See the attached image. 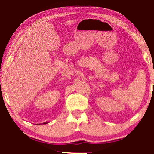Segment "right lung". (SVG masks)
Masks as SVG:
<instances>
[{"label":"right lung","mask_w":154,"mask_h":154,"mask_svg":"<svg viewBox=\"0 0 154 154\" xmlns=\"http://www.w3.org/2000/svg\"><path fill=\"white\" fill-rule=\"evenodd\" d=\"M48 123V122H45V123H43V124H47Z\"/></svg>","instance_id":"obj_1"}]
</instances>
